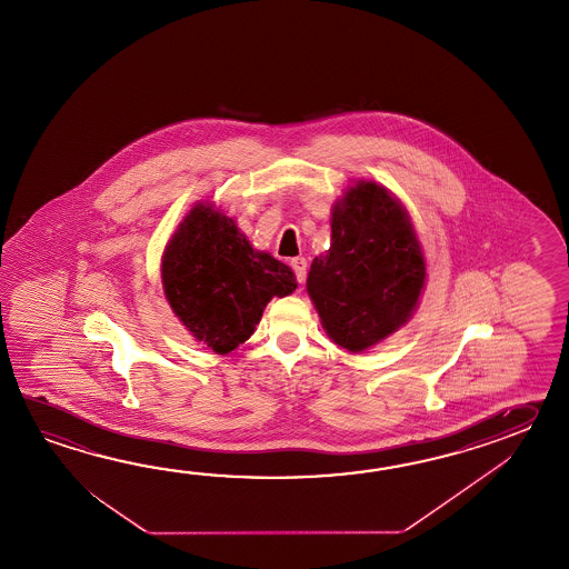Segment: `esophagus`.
<instances>
[{"mask_svg":"<svg viewBox=\"0 0 569 569\" xmlns=\"http://www.w3.org/2000/svg\"><path fill=\"white\" fill-rule=\"evenodd\" d=\"M290 267L295 270L297 280L305 282V279H307V260H305V258H292V260H290Z\"/></svg>","mask_w":569,"mask_h":569,"instance_id":"34e87169","label":"esophagus"}]
</instances>
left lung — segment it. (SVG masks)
<instances>
[{"label":"left lung","mask_w":569,"mask_h":569,"mask_svg":"<svg viewBox=\"0 0 569 569\" xmlns=\"http://www.w3.org/2000/svg\"><path fill=\"white\" fill-rule=\"evenodd\" d=\"M423 284L407 209L376 182L351 187L331 213V248L307 279L327 336L350 351L375 346L407 323Z\"/></svg>","instance_id":"left-lung-1"}]
</instances>
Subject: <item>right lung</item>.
<instances>
[{"label": "right lung", "instance_id": "right-lung-1", "mask_svg": "<svg viewBox=\"0 0 569 569\" xmlns=\"http://www.w3.org/2000/svg\"><path fill=\"white\" fill-rule=\"evenodd\" d=\"M162 287L193 338L228 353L254 333L272 297L297 289V279L277 258L256 252L233 219L199 203L164 250Z\"/></svg>", "mask_w": 569, "mask_h": 569}]
</instances>
